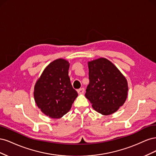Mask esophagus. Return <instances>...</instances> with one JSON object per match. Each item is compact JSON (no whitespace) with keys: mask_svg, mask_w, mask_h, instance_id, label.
I'll return each mask as SVG.
<instances>
[{"mask_svg":"<svg viewBox=\"0 0 156 156\" xmlns=\"http://www.w3.org/2000/svg\"><path fill=\"white\" fill-rule=\"evenodd\" d=\"M77 92L79 94H83L84 92V88H79L77 90Z\"/></svg>","mask_w":156,"mask_h":156,"instance_id":"esophagus-1","label":"esophagus"}]
</instances>
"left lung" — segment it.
<instances>
[{
	"instance_id": "left-lung-1",
	"label": "left lung",
	"mask_w": 156,
	"mask_h": 156,
	"mask_svg": "<svg viewBox=\"0 0 156 156\" xmlns=\"http://www.w3.org/2000/svg\"><path fill=\"white\" fill-rule=\"evenodd\" d=\"M90 83L85 96L93 108L109 115L125 103L128 84L126 77L110 60L99 58L88 62Z\"/></svg>"
}]
</instances>
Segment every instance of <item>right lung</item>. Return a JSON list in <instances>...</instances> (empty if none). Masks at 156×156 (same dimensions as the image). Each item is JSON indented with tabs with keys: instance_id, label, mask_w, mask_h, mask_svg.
Returning <instances> with one entry per match:
<instances>
[{
	"instance_id": "right-lung-1",
	"label": "right lung",
	"mask_w": 156,
	"mask_h": 156,
	"mask_svg": "<svg viewBox=\"0 0 156 156\" xmlns=\"http://www.w3.org/2000/svg\"><path fill=\"white\" fill-rule=\"evenodd\" d=\"M69 68L68 60H55L44 69L35 84L36 105L44 114L52 119H60L66 114L78 96L70 82Z\"/></svg>"
}]
</instances>
